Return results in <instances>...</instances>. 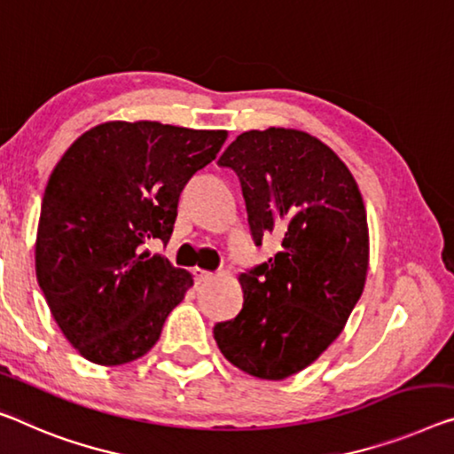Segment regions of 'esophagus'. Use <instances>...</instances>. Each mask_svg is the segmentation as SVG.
<instances>
[{
    "label": "esophagus",
    "mask_w": 454,
    "mask_h": 454,
    "mask_svg": "<svg viewBox=\"0 0 454 454\" xmlns=\"http://www.w3.org/2000/svg\"><path fill=\"white\" fill-rule=\"evenodd\" d=\"M192 274H194V278H197V282H205V280H208V278H213V271H207L203 268H194Z\"/></svg>",
    "instance_id": "1"
}]
</instances>
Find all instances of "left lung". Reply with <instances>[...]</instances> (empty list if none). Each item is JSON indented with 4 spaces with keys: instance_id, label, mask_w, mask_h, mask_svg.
Here are the masks:
<instances>
[{
    "instance_id": "obj_1",
    "label": "left lung",
    "mask_w": 454,
    "mask_h": 454,
    "mask_svg": "<svg viewBox=\"0 0 454 454\" xmlns=\"http://www.w3.org/2000/svg\"><path fill=\"white\" fill-rule=\"evenodd\" d=\"M217 164L239 176L255 246L274 233L282 247L239 276L243 309L215 325V340L241 372L286 380L326 351L361 298L364 199L343 160L306 131H243Z\"/></svg>"
}]
</instances>
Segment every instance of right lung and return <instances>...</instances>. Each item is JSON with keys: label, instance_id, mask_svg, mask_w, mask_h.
<instances>
[{"label": "right lung", "instance_id": "right-lung-1", "mask_svg": "<svg viewBox=\"0 0 454 454\" xmlns=\"http://www.w3.org/2000/svg\"><path fill=\"white\" fill-rule=\"evenodd\" d=\"M225 139V129L107 121L74 139L54 166L40 208L36 278L85 359L123 365L156 345L192 274L142 246L168 243L180 192Z\"/></svg>", "mask_w": 454, "mask_h": 454}]
</instances>
